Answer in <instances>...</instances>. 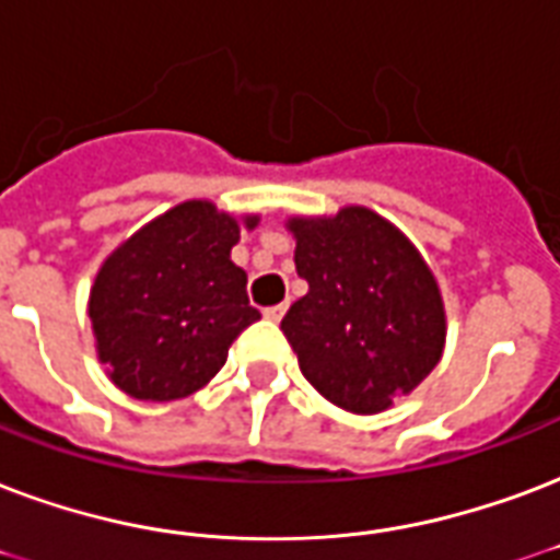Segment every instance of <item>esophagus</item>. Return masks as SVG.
<instances>
[{
  "label": "esophagus",
  "mask_w": 560,
  "mask_h": 560,
  "mask_svg": "<svg viewBox=\"0 0 560 560\" xmlns=\"http://www.w3.org/2000/svg\"><path fill=\"white\" fill-rule=\"evenodd\" d=\"M284 311H288V305H270V308H264V319H270V323H279V319L284 317Z\"/></svg>",
  "instance_id": "obj_1"
}]
</instances>
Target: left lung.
I'll return each mask as SVG.
<instances>
[{
    "instance_id": "1",
    "label": "left lung",
    "mask_w": 560,
    "mask_h": 560,
    "mask_svg": "<svg viewBox=\"0 0 560 560\" xmlns=\"http://www.w3.org/2000/svg\"><path fill=\"white\" fill-rule=\"evenodd\" d=\"M296 272L308 293L281 331L299 370L328 402L378 413L411 394L443 352L438 281L402 232L366 208L328 220H290Z\"/></svg>"
}]
</instances>
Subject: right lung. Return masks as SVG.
Wrapping results in <instances>:
<instances>
[{
    "mask_svg": "<svg viewBox=\"0 0 560 560\" xmlns=\"http://www.w3.org/2000/svg\"><path fill=\"white\" fill-rule=\"evenodd\" d=\"M258 223L249 217L246 225ZM241 229L211 202H185L140 229L102 264L91 290L100 361L135 399L196 394L229 358L243 328L261 319L232 264Z\"/></svg>",
    "mask_w": 560,
    "mask_h": 560,
    "instance_id": "1",
    "label": "right lung"
}]
</instances>
